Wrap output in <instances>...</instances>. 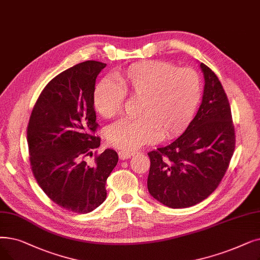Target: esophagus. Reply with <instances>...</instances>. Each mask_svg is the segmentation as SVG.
Returning a JSON list of instances; mask_svg holds the SVG:
<instances>
[{
	"label": "esophagus",
	"instance_id": "esophagus-1",
	"mask_svg": "<svg viewBox=\"0 0 260 260\" xmlns=\"http://www.w3.org/2000/svg\"><path fill=\"white\" fill-rule=\"evenodd\" d=\"M119 155V158L121 160H124V159H128V158H131L132 156L135 155V152H128V151H120L118 153Z\"/></svg>",
	"mask_w": 260,
	"mask_h": 260
}]
</instances>
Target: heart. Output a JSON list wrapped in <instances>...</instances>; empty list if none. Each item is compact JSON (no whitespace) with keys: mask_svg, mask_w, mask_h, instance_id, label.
Masks as SVG:
<instances>
[{"mask_svg":"<svg viewBox=\"0 0 260 260\" xmlns=\"http://www.w3.org/2000/svg\"><path fill=\"white\" fill-rule=\"evenodd\" d=\"M115 80L117 83L108 78L101 81L93 90L92 102L101 116L112 118L122 110L125 94L140 99L139 118L120 119L106 131L107 141L124 151L182 133L201 100L199 74L165 61L133 63L116 74Z\"/></svg>","mask_w":260,"mask_h":260,"instance_id":"obj_1","label":"heart"}]
</instances>
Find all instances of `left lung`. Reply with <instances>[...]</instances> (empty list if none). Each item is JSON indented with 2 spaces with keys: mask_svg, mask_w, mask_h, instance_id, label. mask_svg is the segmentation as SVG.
<instances>
[{
  "mask_svg": "<svg viewBox=\"0 0 260 260\" xmlns=\"http://www.w3.org/2000/svg\"><path fill=\"white\" fill-rule=\"evenodd\" d=\"M204 75L202 103L183 135L148 153L150 194L170 208L193 206L208 198L226 172L235 150L229 100L218 76L200 63Z\"/></svg>",
  "mask_w": 260,
  "mask_h": 260,
  "instance_id": "left-lung-1",
  "label": "left lung"
}]
</instances>
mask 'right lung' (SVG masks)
<instances>
[{"label": "right lung", "instance_id": "right-lung-1", "mask_svg": "<svg viewBox=\"0 0 260 260\" xmlns=\"http://www.w3.org/2000/svg\"><path fill=\"white\" fill-rule=\"evenodd\" d=\"M106 63L87 60L61 72L44 87L27 126L31 171L54 203L87 213L106 199V179L118 164L115 150L106 149L92 162L100 144L92 102L95 80Z\"/></svg>", "mask_w": 260, "mask_h": 260}]
</instances>
